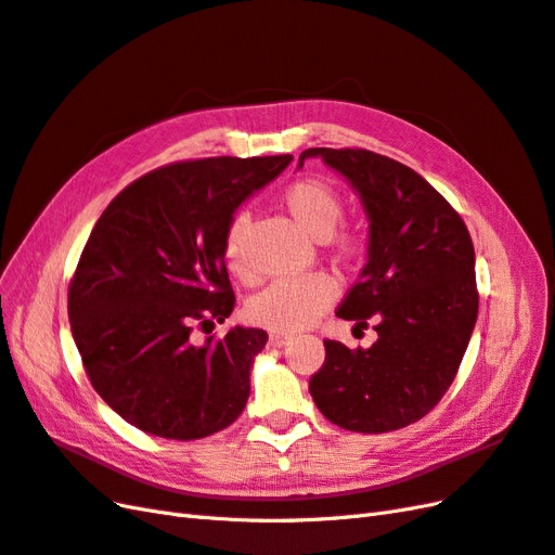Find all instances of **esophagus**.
<instances>
[{
    "label": "esophagus",
    "instance_id": "1",
    "mask_svg": "<svg viewBox=\"0 0 555 555\" xmlns=\"http://www.w3.org/2000/svg\"><path fill=\"white\" fill-rule=\"evenodd\" d=\"M292 340V335H287V333H271L268 335V345L271 347H282V345H287Z\"/></svg>",
    "mask_w": 555,
    "mask_h": 555
}]
</instances>
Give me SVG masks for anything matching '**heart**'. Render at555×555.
Listing matches in <instances>:
<instances>
[{"mask_svg": "<svg viewBox=\"0 0 555 555\" xmlns=\"http://www.w3.org/2000/svg\"><path fill=\"white\" fill-rule=\"evenodd\" d=\"M282 204L294 217V222L310 233L312 238L324 241L331 249L333 261L349 266L363 251V238L351 229H338L345 204L340 192L328 180L300 178L289 184L282 194ZM249 227V215L236 212L224 233L222 255L233 273L245 278V233ZM335 300V287L322 273H310L304 278L278 280L271 287L249 300L247 314L255 324L273 333H298L312 326Z\"/></svg>", "mask_w": 555, "mask_h": 555, "instance_id": "obj_1", "label": "heart"}]
</instances>
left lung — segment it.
I'll return each instance as SVG.
<instances>
[{"instance_id":"8db88e82","label":"left lung","mask_w":555,"mask_h":555,"mask_svg":"<svg viewBox=\"0 0 555 555\" xmlns=\"http://www.w3.org/2000/svg\"><path fill=\"white\" fill-rule=\"evenodd\" d=\"M308 157L349 180L371 222L367 261L335 314L357 326L377 322L367 349L324 340L312 400L345 430L405 428L447 393L473 335V238L449 201L405 164L361 147H310L298 166Z\"/></svg>"}]
</instances>
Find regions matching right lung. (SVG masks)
Returning <instances> with one entry per match:
<instances>
[{"label":"right lung","mask_w":555,"mask_h":555,"mask_svg":"<svg viewBox=\"0 0 555 555\" xmlns=\"http://www.w3.org/2000/svg\"><path fill=\"white\" fill-rule=\"evenodd\" d=\"M292 155L208 157L150 171L99 217L69 284V322L94 391L166 440L231 426L249 398L261 328L194 343L236 306L222 255L233 212Z\"/></svg>","instance_id":"add662e5"}]
</instances>
